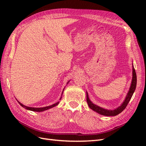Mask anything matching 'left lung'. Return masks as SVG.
<instances>
[{"mask_svg": "<svg viewBox=\"0 0 146 146\" xmlns=\"http://www.w3.org/2000/svg\"><path fill=\"white\" fill-rule=\"evenodd\" d=\"M132 71H133L132 72V76H133V77H132V80H131V83L130 87V89L126 96V98L124 101L123 102V103L121 105V106H119V107H117V108L113 110H107V109H104L103 108L100 107L99 106L94 104L90 100L89 97H88V94L86 92V101L88 104V106H89V107L92 110H94V111L101 114V115H104L106 116H114L117 115V114H119V113H121L123 110L126 108L127 104H129L132 96H133L136 87V72H135L133 66V70H132Z\"/></svg>", "mask_w": 146, "mask_h": 146, "instance_id": "obj_1", "label": "left lung"}]
</instances>
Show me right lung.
I'll return each instance as SVG.
<instances>
[{"mask_svg": "<svg viewBox=\"0 0 146 146\" xmlns=\"http://www.w3.org/2000/svg\"><path fill=\"white\" fill-rule=\"evenodd\" d=\"M68 83H67V84H68ZM63 92H62V94H63ZM61 95H62V94H61ZM61 99V97L60 99ZM17 101L18 102V103L20 104V105H21L22 107H24V108H25L26 110H30V111H37V112L44 111H45V110H48V109H50V108H53V107H55V106L58 105V104H59V102H56V103H55V104H53V105H50V106H47V107H42V108H34V107H27V106L24 105L23 104H22L21 102H19L18 100H17Z\"/></svg>", "mask_w": 146, "mask_h": 146, "instance_id": "1", "label": "right lung"}]
</instances>
